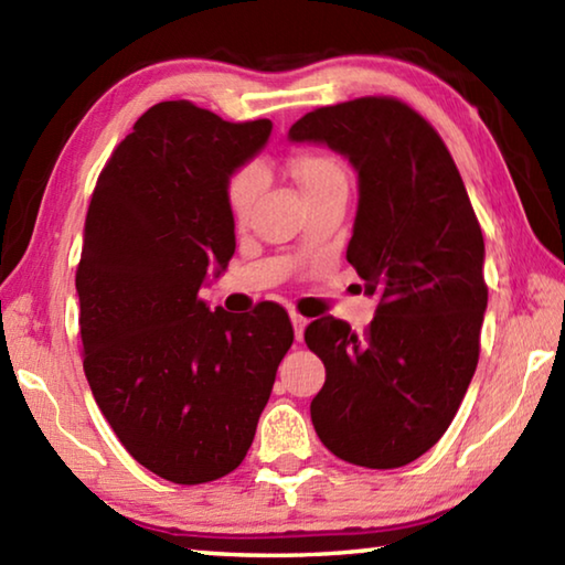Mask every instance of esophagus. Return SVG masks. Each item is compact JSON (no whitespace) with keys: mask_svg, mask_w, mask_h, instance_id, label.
Masks as SVG:
<instances>
[{"mask_svg":"<svg viewBox=\"0 0 565 565\" xmlns=\"http://www.w3.org/2000/svg\"><path fill=\"white\" fill-rule=\"evenodd\" d=\"M291 323H294V333H296V339H301V337H303V329H306V323H309V319H303L301 313L291 311Z\"/></svg>","mask_w":565,"mask_h":565,"instance_id":"obj_1","label":"esophagus"}]
</instances>
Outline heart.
Masks as SVG:
<instances>
[{
	"label": "heart",
	"instance_id": "heart-1",
	"mask_svg": "<svg viewBox=\"0 0 565 565\" xmlns=\"http://www.w3.org/2000/svg\"><path fill=\"white\" fill-rule=\"evenodd\" d=\"M289 169L296 177V181L301 184L306 196L321 194V191H329L337 186H347V171H343V167L339 164V159L327 154V151H317V149L299 151V154H294L289 159ZM259 189H262V174L254 164L238 167L226 177L224 196H226L228 214H232L236 222H244L248 212H252L256 196H259Z\"/></svg>",
	"mask_w": 565,
	"mask_h": 565
}]
</instances>
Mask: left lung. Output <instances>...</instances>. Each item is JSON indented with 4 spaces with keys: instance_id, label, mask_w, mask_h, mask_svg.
<instances>
[{
    "instance_id": "obj_1",
    "label": "left lung",
    "mask_w": 565,
    "mask_h": 565,
    "mask_svg": "<svg viewBox=\"0 0 565 565\" xmlns=\"http://www.w3.org/2000/svg\"><path fill=\"white\" fill-rule=\"evenodd\" d=\"M359 171L347 259L376 296L366 331L323 317L303 341L327 366L311 420L341 461L398 468L451 426L471 384L489 286L483 234L444 139L396 97L319 107L289 129Z\"/></svg>"
}]
</instances>
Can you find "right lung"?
Listing matches in <instances>:
<instances>
[{
  "label": "right lung",
  "mask_w": 565,
  "mask_h": 565,
  "mask_svg": "<svg viewBox=\"0 0 565 565\" xmlns=\"http://www.w3.org/2000/svg\"><path fill=\"white\" fill-rule=\"evenodd\" d=\"M269 131V119L154 104L89 202L76 266L84 374L124 448L171 483L216 481L244 461L294 343L284 306L232 317L199 296L236 246L226 177Z\"/></svg>",
  "instance_id": "1"
}]
</instances>
